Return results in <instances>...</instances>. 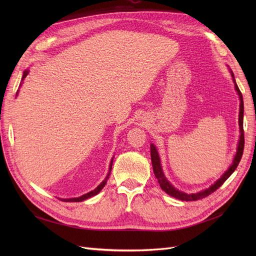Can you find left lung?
<instances>
[{"label": "left lung", "instance_id": "obj_1", "mask_svg": "<svg viewBox=\"0 0 256 256\" xmlns=\"http://www.w3.org/2000/svg\"><path fill=\"white\" fill-rule=\"evenodd\" d=\"M230 74L232 78H233V81L235 83V90H237L238 95H239V99H240V108H239V129H240V136H239V142H238V147H237V152L234 157L233 164L230 166V168H228V171L224 173L218 180H216L214 184H212L210 187L198 192V193H191V194H188V193L182 192L178 189H176L175 187H173L172 184L170 182L164 174V171H162L161 168V162H160V158H159V154L157 152L156 146L154 144H150V157H152V170H154V174L156 176L157 180L160 184L161 189L164 190L166 193H168V196H171L175 198L182 200H202L206 196H208L209 194H212V192H214L216 189H219L221 186L223 184V182H226L228 178L233 174V172L236 170V168L238 166L240 159L242 157V152H244V99H242V92L239 90L235 78H234V74L233 72L230 70Z\"/></svg>", "mask_w": 256, "mask_h": 256}]
</instances>
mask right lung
<instances>
[{"instance_id": "1", "label": "right lung", "mask_w": 256, "mask_h": 256, "mask_svg": "<svg viewBox=\"0 0 256 256\" xmlns=\"http://www.w3.org/2000/svg\"><path fill=\"white\" fill-rule=\"evenodd\" d=\"M28 70H26L24 72H23V76H22V79H21V81H23L24 80V78L26 76H28ZM21 84H22V82H21ZM20 84V85H21ZM17 94H18V92H17ZM112 164H113V158H112V160H111V164H110V168H109V173H108V175H106V177L104 178V182L100 184L98 187L96 188V189H94L92 191H90V192H88V193H86V194H84V196H79V198H63V200L64 202H82V200H86V198H92V196H96V194H98V193L102 190V188L106 186V180H109V176H110V172H111V170H112Z\"/></svg>"}]
</instances>
